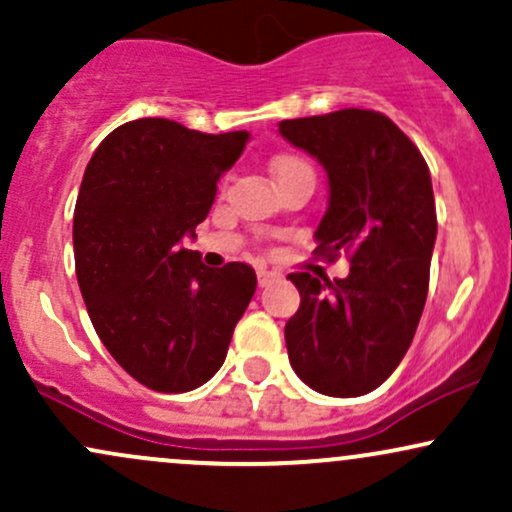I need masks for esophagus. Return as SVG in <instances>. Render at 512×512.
<instances>
[{
    "label": "esophagus",
    "mask_w": 512,
    "mask_h": 512,
    "mask_svg": "<svg viewBox=\"0 0 512 512\" xmlns=\"http://www.w3.org/2000/svg\"><path fill=\"white\" fill-rule=\"evenodd\" d=\"M276 279H279V274L276 272H269V269H257V281H260V286L274 284Z\"/></svg>",
    "instance_id": "34e87169"
}]
</instances>
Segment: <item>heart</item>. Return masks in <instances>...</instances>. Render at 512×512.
<instances>
[{
    "label": "heart",
    "mask_w": 512,
    "mask_h": 512,
    "mask_svg": "<svg viewBox=\"0 0 512 512\" xmlns=\"http://www.w3.org/2000/svg\"><path fill=\"white\" fill-rule=\"evenodd\" d=\"M301 166H308V163L305 161H301V158L298 156H276L274 158V163H272V170H274V175H279V173H284V170H291V168H301Z\"/></svg>",
    "instance_id": "heart-1"
}]
</instances>
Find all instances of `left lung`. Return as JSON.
Instances as JSON below:
<instances>
[{
	"label": "left lung",
	"mask_w": 512,
	"mask_h": 512,
	"mask_svg": "<svg viewBox=\"0 0 512 512\" xmlns=\"http://www.w3.org/2000/svg\"><path fill=\"white\" fill-rule=\"evenodd\" d=\"M330 178L315 255L351 262L346 279L289 274L301 308L286 322L298 378L330 397L375 390L407 354L424 313L438 221L431 173L414 142L375 110L279 122Z\"/></svg>",
	"instance_id": "8db88e82"
}]
</instances>
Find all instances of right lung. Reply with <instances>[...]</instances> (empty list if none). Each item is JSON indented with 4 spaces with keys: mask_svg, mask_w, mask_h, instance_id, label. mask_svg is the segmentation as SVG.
<instances>
[{
    "mask_svg": "<svg viewBox=\"0 0 512 512\" xmlns=\"http://www.w3.org/2000/svg\"><path fill=\"white\" fill-rule=\"evenodd\" d=\"M248 132L204 134L166 117L120 125L88 161L74 209V262L110 356L149 390L204 385L257 289L255 269H211L182 248Z\"/></svg>",
    "mask_w": 512,
    "mask_h": 512,
    "instance_id": "right-lung-1",
    "label": "right lung"
}]
</instances>
